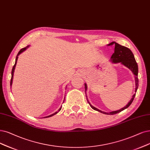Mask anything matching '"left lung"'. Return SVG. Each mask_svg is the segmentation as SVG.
Instances as JSON below:
<instances>
[{
  "mask_svg": "<svg viewBox=\"0 0 150 150\" xmlns=\"http://www.w3.org/2000/svg\"><path fill=\"white\" fill-rule=\"evenodd\" d=\"M115 45V52L113 53V54L112 55L111 58V61L112 63H121L122 64H124L125 67H127L129 69H130L134 74L135 75V92H137L138 87H139V79H138V64L135 61V59L134 57V55L133 54V53L132 52V51L129 49V48L122 46L120 44H119L115 42H112L108 44V45ZM87 85L86 83H85V92L87 91ZM135 93L132 96V98H131L129 102L127 103V105L125 106V107L122 108L121 110L115 111H112L110 112H106L101 111L99 110L98 109L96 108L94 106H93L92 105H91L88 102V101L87 100L88 104L90 106H91L92 108L95 111H98L101 113L105 114V115H115V114H117L118 112H120L124 110L125 109L127 108L131 105V103H132V101L135 98Z\"/></svg>",
  "mask_w": 150,
  "mask_h": 150,
  "instance_id": "1",
  "label": "left lung"
}]
</instances>
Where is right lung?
<instances>
[{"mask_svg":"<svg viewBox=\"0 0 150 150\" xmlns=\"http://www.w3.org/2000/svg\"><path fill=\"white\" fill-rule=\"evenodd\" d=\"M28 47L29 46H27V47H25V48H23V49H21L20 51H19V52H18V55H17V56H16V60H15V64H14V66L13 67V68H12V70H11V80H10V86H11V84H12V81H13V73H14V70H15V67H16V62H17V59H18V56L21 53H22L23 52H24L25 51L27 48H28ZM62 107H61L60 108H59V110H58V111H57V112H55V113H53V114H52V115H50V116H46V117H51V116H53V115H56L57 113H58V112H59V111L61 110V109H62Z\"/></svg>","mask_w":150,"mask_h":150,"instance_id":"obj_1","label":"right lung"}]
</instances>
